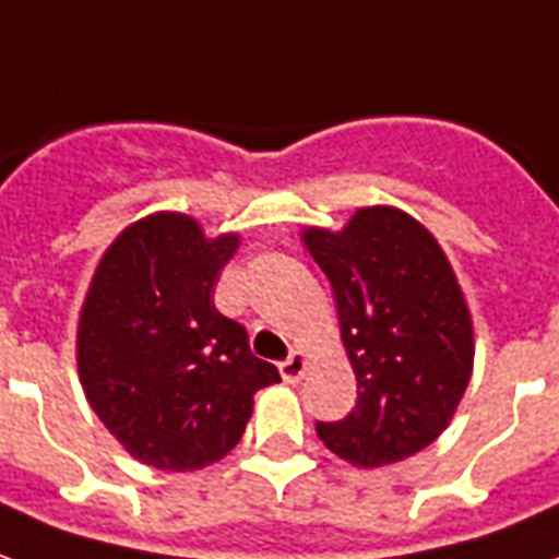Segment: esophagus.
I'll use <instances>...</instances> for the list:
<instances>
[{
	"mask_svg": "<svg viewBox=\"0 0 559 559\" xmlns=\"http://www.w3.org/2000/svg\"><path fill=\"white\" fill-rule=\"evenodd\" d=\"M308 355H301V352H293V355L284 360V364L278 366L281 369V378L287 383H298L301 378H305V372H308Z\"/></svg>",
	"mask_w": 559,
	"mask_h": 559,
	"instance_id": "obj_1",
	"label": "esophagus"
}]
</instances>
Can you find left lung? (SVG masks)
Masks as SVG:
<instances>
[{
  "label": "left lung",
  "mask_w": 559,
  "mask_h": 559,
  "mask_svg": "<svg viewBox=\"0 0 559 559\" xmlns=\"http://www.w3.org/2000/svg\"><path fill=\"white\" fill-rule=\"evenodd\" d=\"M310 258L336 298L357 378L346 419L317 421L352 466L378 468L431 445L457 411L475 360L466 298L433 234L411 213L360 207L343 231L308 228Z\"/></svg>",
  "instance_id": "8db88e82"
}]
</instances>
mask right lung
<instances>
[{
    "instance_id": "obj_1",
    "label": "right lung",
    "mask_w": 559,
    "mask_h": 559,
    "mask_svg": "<svg viewBox=\"0 0 559 559\" xmlns=\"http://www.w3.org/2000/svg\"><path fill=\"white\" fill-rule=\"evenodd\" d=\"M240 246L204 237L193 216L152 213L102 254L75 336L87 402L122 449L166 472H193L240 442L254 393L281 381L251 355L213 287Z\"/></svg>"
}]
</instances>
